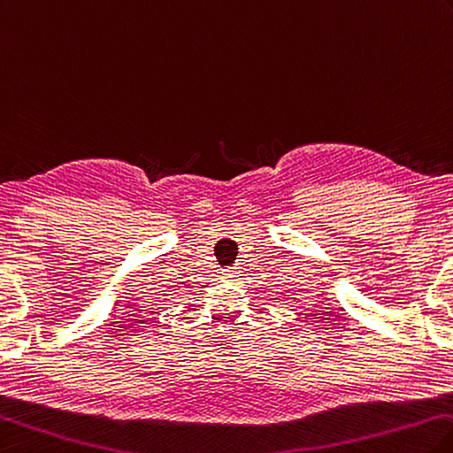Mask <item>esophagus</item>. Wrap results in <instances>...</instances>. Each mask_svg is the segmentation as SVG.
<instances>
[{
  "label": "esophagus",
  "mask_w": 453,
  "mask_h": 453,
  "mask_svg": "<svg viewBox=\"0 0 453 453\" xmlns=\"http://www.w3.org/2000/svg\"><path fill=\"white\" fill-rule=\"evenodd\" d=\"M237 269H240V267H229L226 275L227 277H237V273H240V271H237Z\"/></svg>",
  "instance_id": "obj_1"
}]
</instances>
